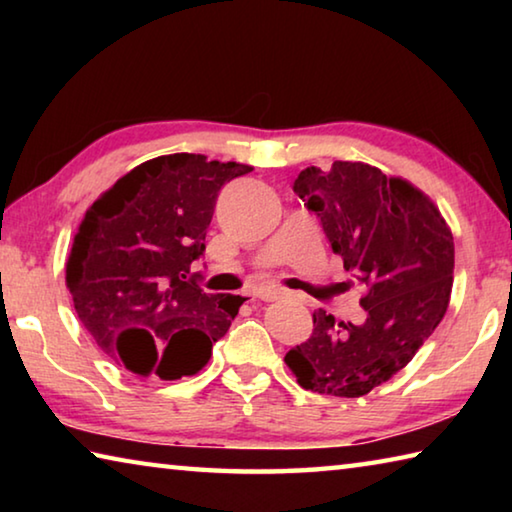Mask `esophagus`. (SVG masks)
Returning a JSON list of instances; mask_svg holds the SVG:
<instances>
[{"label": "esophagus", "instance_id": "1", "mask_svg": "<svg viewBox=\"0 0 512 512\" xmlns=\"http://www.w3.org/2000/svg\"><path fill=\"white\" fill-rule=\"evenodd\" d=\"M284 296L282 289L277 287H259L253 291V298H259V300H266V302H273V300H280Z\"/></svg>", "mask_w": 512, "mask_h": 512}]
</instances>
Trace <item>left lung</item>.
<instances>
[{"instance_id": "left-lung-1", "label": "left lung", "mask_w": 512, "mask_h": 512, "mask_svg": "<svg viewBox=\"0 0 512 512\" xmlns=\"http://www.w3.org/2000/svg\"><path fill=\"white\" fill-rule=\"evenodd\" d=\"M293 192L366 289V320L339 323L318 309L314 332L284 361L305 391L361 397L402 370L443 320L454 282L452 230L418 187L363 162L302 169Z\"/></svg>"}]
</instances>
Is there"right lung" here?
<instances>
[{
	"instance_id": "1",
	"label": "right lung",
	"mask_w": 512,
	"mask_h": 512,
	"mask_svg": "<svg viewBox=\"0 0 512 512\" xmlns=\"http://www.w3.org/2000/svg\"><path fill=\"white\" fill-rule=\"evenodd\" d=\"M248 164L173 153L128 171L92 203L65 282L83 327L140 377L196 375L246 298L205 293L192 264L205 253L216 198Z\"/></svg>"
}]
</instances>
